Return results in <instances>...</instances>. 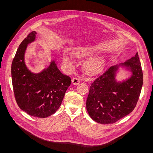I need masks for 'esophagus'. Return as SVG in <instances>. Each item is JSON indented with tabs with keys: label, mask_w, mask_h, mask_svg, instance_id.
I'll list each match as a JSON object with an SVG mask.
<instances>
[{
	"label": "esophagus",
	"mask_w": 153,
	"mask_h": 153,
	"mask_svg": "<svg viewBox=\"0 0 153 153\" xmlns=\"http://www.w3.org/2000/svg\"><path fill=\"white\" fill-rule=\"evenodd\" d=\"M81 82V79L78 77H73L72 79V83L74 84V85H77L78 84H79Z\"/></svg>",
	"instance_id": "1"
}]
</instances>
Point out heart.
Masks as SVG:
<instances>
[{"label": "heart", "mask_w": 153, "mask_h": 153, "mask_svg": "<svg viewBox=\"0 0 153 153\" xmlns=\"http://www.w3.org/2000/svg\"><path fill=\"white\" fill-rule=\"evenodd\" d=\"M96 50L94 48L82 46L74 49L72 51V55L77 58H85L94 54ZM64 61L67 63H71L72 59L68 54L65 53L64 55ZM104 62L105 61L101 57L90 58L84 62V70L89 74H95L103 69Z\"/></svg>", "instance_id": "obj_1"}]
</instances>
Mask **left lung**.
Segmentation results:
<instances>
[{"label":"left lung","mask_w":153,"mask_h":153,"mask_svg":"<svg viewBox=\"0 0 153 153\" xmlns=\"http://www.w3.org/2000/svg\"><path fill=\"white\" fill-rule=\"evenodd\" d=\"M129 68L132 76L126 81L117 82L115 72L110 67L96 77L91 84L86 100L88 114L101 124L115 123L134 110L140 97L143 74L138 52L121 66Z\"/></svg>","instance_id":"8db88e82"}]
</instances>
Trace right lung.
<instances>
[{
    "label": "right lung",
    "mask_w": 153,
    "mask_h": 153,
    "mask_svg": "<svg viewBox=\"0 0 153 153\" xmlns=\"http://www.w3.org/2000/svg\"><path fill=\"white\" fill-rule=\"evenodd\" d=\"M36 34L31 31L19 45L12 63V81L20 108L31 116L46 118L59 108L71 79L61 73L54 61L39 74L31 73L27 69L24 54Z\"/></svg>",
    "instance_id": "add662e5"
}]
</instances>
